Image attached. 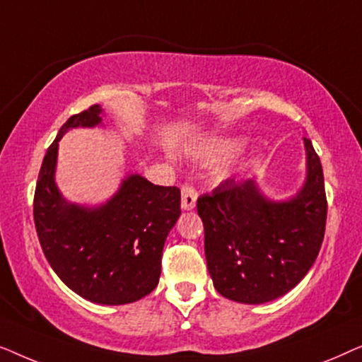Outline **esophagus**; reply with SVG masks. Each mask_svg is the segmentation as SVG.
Wrapping results in <instances>:
<instances>
[{
  "label": "esophagus",
  "instance_id": "obj_1",
  "mask_svg": "<svg viewBox=\"0 0 362 362\" xmlns=\"http://www.w3.org/2000/svg\"><path fill=\"white\" fill-rule=\"evenodd\" d=\"M196 199H197V192L194 191V187L189 185H185L181 189V207L182 211H192L196 207Z\"/></svg>",
  "mask_w": 362,
  "mask_h": 362
}]
</instances>
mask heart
Wrapping results in <instances>:
<instances>
[{"mask_svg": "<svg viewBox=\"0 0 362 362\" xmlns=\"http://www.w3.org/2000/svg\"><path fill=\"white\" fill-rule=\"evenodd\" d=\"M240 143L235 138H224V136H214L207 138V140L197 143V145L189 148V156L192 160L201 161V163H209L216 161L219 158L229 155L239 146ZM227 175L226 171L221 173V176L224 177Z\"/></svg>", "mask_w": 362, "mask_h": 362, "instance_id": "heart-1", "label": "heart"}]
</instances>
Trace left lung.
<instances>
[{"mask_svg": "<svg viewBox=\"0 0 362 362\" xmlns=\"http://www.w3.org/2000/svg\"><path fill=\"white\" fill-rule=\"evenodd\" d=\"M305 180L295 194L272 199L259 177L226 181L197 199L204 254L214 288L237 303L274 301L315 264L326 226L323 168L303 138Z\"/></svg>", "mask_w": 362, "mask_h": 362, "instance_id": "1", "label": "left lung"}]
</instances>
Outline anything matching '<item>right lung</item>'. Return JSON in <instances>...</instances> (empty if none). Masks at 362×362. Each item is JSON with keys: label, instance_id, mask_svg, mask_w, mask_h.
<instances>
[{"label": "right lung", "instance_id": "obj_1", "mask_svg": "<svg viewBox=\"0 0 362 362\" xmlns=\"http://www.w3.org/2000/svg\"><path fill=\"white\" fill-rule=\"evenodd\" d=\"M93 105L69 118L47 148L34 194V224L49 265L78 296L127 305L156 288L166 237L181 214V191L128 173L100 204L69 201L56 182L59 141L74 128H103Z\"/></svg>", "mask_w": 362, "mask_h": 362}]
</instances>
